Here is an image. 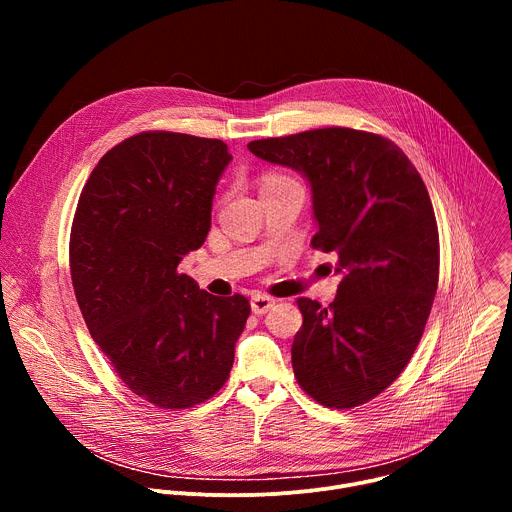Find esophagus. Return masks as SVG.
I'll return each instance as SVG.
<instances>
[{"label":"esophagus","mask_w":512,"mask_h":512,"mask_svg":"<svg viewBox=\"0 0 512 512\" xmlns=\"http://www.w3.org/2000/svg\"><path fill=\"white\" fill-rule=\"evenodd\" d=\"M273 306H275V298H271V296H267V294H255V296L251 298V310H253V314H257V316L269 312Z\"/></svg>","instance_id":"obj_1"}]
</instances>
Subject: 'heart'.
I'll list each match as a JSON object with an SVG mask.
<instances>
[{"label":"heart","mask_w":512,"mask_h":512,"mask_svg":"<svg viewBox=\"0 0 512 512\" xmlns=\"http://www.w3.org/2000/svg\"><path fill=\"white\" fill-rule=\"evenodd\" d=\"M283 180H289V178H283V176H267V178L263 180V186H265V184H273V182H283Z\"/></svg>","instance_id":"obj_1"}]
</instances>
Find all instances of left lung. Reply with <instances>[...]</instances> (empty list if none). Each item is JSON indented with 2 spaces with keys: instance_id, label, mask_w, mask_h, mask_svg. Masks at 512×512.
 Instances as JSON below:
<instances>
[{
  "instance_id": "8db88e82",
  "label": "left lung",
  "mask_w": 512,
  "mask_h": 512,
  "mask_svg": "<svg viewBox=\"0 0 512 512\" xmlns=\"http://www.w3.org/2000/svg\"><path fill=\"white\" fill-rule=\"evenodd\" d=\"M247 148L308 178L312 247L338 255L334 302L298 300L294 375L326 407L367 403L403 373L433 306L440 237L427 188L399 145L369 131L324 127Z\"/></svg>"
}]
</instances>
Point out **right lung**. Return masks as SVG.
Returning a JSON list of instances; mask_svg holds the SVG:
<instances>
[{
    "mask_svg": "<svg viewBox=\"0 0 512 512\" xmlns=\"http://www.w3.org/2000/svg\"><path fill=\"white\" fill-rule=\"evenodd\" d=\"M233 156L221 139L143 131L91 172L70 231V277L87 328L117 377L162 409L221 389L251 314L178 265L210 231L216 182Z\"/></svg>",
    "mask_w": 512,
    "mask_h": 512,
    "instance_id": "obj_1",
    "label": "right lung"
}]
</instances>
